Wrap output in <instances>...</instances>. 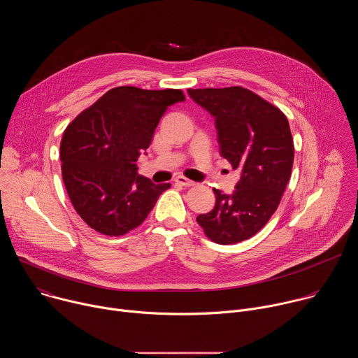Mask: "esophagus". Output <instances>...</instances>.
Segmentation results:
<instances>
[{
    "label": "esophagus",
    "instance_id": "1",
    "mask_svg": "<svg viewBox=\"0 0 358 358\" xmlns=\"http://www.w3.org/2000/svg\"><path fill=\"white\" fill-rule=\"evenodd\" d=\"M176 182L180 184V185H184V187H192V185H195V182H194L192 180H188V178H185L184 176H178V177L176 178Z\"/></svg>",
    "mask_w": 358,
    "mask_h": 358
}]
</instances>
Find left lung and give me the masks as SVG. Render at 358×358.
Masks as SVG:
<instances>
[{
    "instance_id": "8db88e82",
    "label": "left lung",
    "mask_w": 358,
    "mask_h": 358,
    "mask_svg": "<svg viewBox=\"0 0 358 358\" xmlns=\"http://www.w3.org/2000/svg\"><path fill=\"white\" fill-rule=\"evenodd\" d=\"M215 119L220 155L241 180L232 195L214 188L215 207L196 217L213 242L232 245L258 234L278 210L290 180L294 145L283 112L241 86L188 89Z\"/></svg>"
}]
</instances>
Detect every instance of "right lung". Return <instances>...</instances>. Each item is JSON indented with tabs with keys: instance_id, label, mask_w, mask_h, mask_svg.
Wrapping results in <instances>:
<instances>
[{
	"instance_id": "obj_1",
	"label": "right lung",
	"mask_w": 358,
	"mask_h": 358,
	"mask_svg": "<svg viewBox=\"0 0 358 358\" xmlns=\"http://www.w3.org/2000/svg\"><path fill=\"white\" fill-rule=\"evenodd\" d=\"M185 100L182 90L119 86L78 115L61 141L62 178L75 211L94 231L120 236L137 228L170 182L137 174L169 106Z\"/></svg>"
}]
</instances>
